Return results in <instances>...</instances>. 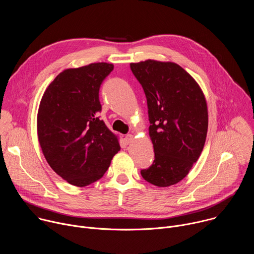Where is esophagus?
Wrapping results in <instances>:
<instances>
[{
    "mask_svg": "<svg viewBox=\"0 0 254 254\" xmlns=\"http://www.w3.org/2000/svg\"><path fill=\"white\" fill-rule=\"evenodd\" d=\"M132 134H127L126 136H125V143L126 144H128L131 140H132Z\"/></svg>",
    "mask_w": 254,
    "mask_h": 254,
    "instance_id": "esophagus-1",
    "label": "esophagus"
}]
</instances>
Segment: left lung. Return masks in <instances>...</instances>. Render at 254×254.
Instances as JSON below:
<instances>
[{"mask_svg": "<svg viewBox=\"0 0 254 254\" xmlns=\"http://www.w3.org/2000/svg\"><path fill=\"white\" fill-rule=\"evenodd\" d=\"M147 97L155 160L140 171L147 182L169 187L183 180L199 159L207 135L205 96L195 79L173 62L130 63Z\"/></svg>", "mask_w": 254, "mask_h": 254, "instance_id": "1", "label": "left lung"}]
</instances>
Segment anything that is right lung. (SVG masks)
<instances>
[{
  "label": "right lung",
  "mask_w": 254,
  "mask_h": 254,
  "mask_svg": "<svg viewBox=\"0 0 254 254\" xmlns=\"http://www.w3.org/2000/svg\"><path fill=\"white\" fill-rule=\"evenodd\" d=\"M114 65L91 63L62 71L45 90L37 116L43 155L71 185L99 180L121 150L118 136L98 117L99 88Z\"/></svg>",
  "instance_id": "1"
}]
</instances>
